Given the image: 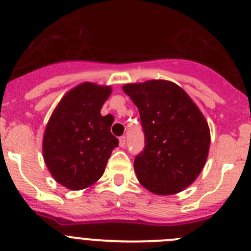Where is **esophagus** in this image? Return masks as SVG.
I'll use <instances>...</instances> for the list:
<instances>
[{
    "label": "esophagus",
    "instance_id": "obj_1",
    "mask_svg": "<svg viewBox=\"0 0 251 251\" xmlns=\"http://www.w3.org/2000/svg\"><path fill=\"white\" fill-rule=\"evenodd\" d=\"M119 146L123 148V147H126V135H122V137H119Z\"/></svg>",
    "mask_w": 251,
    "mask_h": 251
}]
</instances>
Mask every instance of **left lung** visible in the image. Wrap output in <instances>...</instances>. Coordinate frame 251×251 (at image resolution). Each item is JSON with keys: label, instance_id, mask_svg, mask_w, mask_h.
<instances>
[{"label": "left lung", "instance_id": "obj_1", "mask_svg": "<svg viewBox=\"0 0 251 251\" xmlns=\"http://www.w3.org/2000/svg\"><path fill=\"white\" fill-rule=\"evenodd\" d=\"M123 91L138 107L144 133V148L134 158L138 180L159 195L189 187L201 174L210 146L199 108L168 80L126 84Z\"/></svg>", "mask_w": 251, "mask_h": 251}]
</instances>
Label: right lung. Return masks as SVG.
<instances>
[{
	"mask_svg": "<svg viewBox=\"0 0 251 251\" xmlns=\"http://www.w3.org/2000/svg\"><path fill=\"white\" fill-rule=\"evenodd\" d=\"M109 94L110 87L79 84L62 98L48 121L43 157L53 178L68 189H84L96 183L118 147V139L110 133L113 119L100 114Z\"/></svg>",
	"mask_w": 251,
	"mask_h": 251,
	"instance_id": "1",
	"label": "right lung"
}]
</instances>
